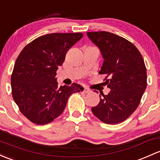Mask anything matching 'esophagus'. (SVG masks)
I'll list each match as a JSON object with an SVG mask.
<instances>
[{
	"instance_id": "1",
	"label": "esophagus",
	"mask_w": 160,
	"mask_h": 160,
	"mask_svg": "<svg viewBox=\"0 0 160 160\" xmlns=\"http://www.w3.org/2000/svg\"><path fill=\"white\" fill-rule=\"evenodd\" d=\"M83 93H90V90H89L88 88H87V87H84V89H83Z\"/></svg>"
}]
</instances>
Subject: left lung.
Returning a JSON list of instances; mask_svg holds the SVG:
<instances>
[{"label": "left lung", "instance_id": "left-lung-1", "mask_svg": "<svg viewBox=\"0 0 160 160\" xmlns=\"http://www.w3.org/2000/svg\"><path fill=\"white\" fill-rule=\"evenodd\" d=\"M89 39L99 48L103 63L99 73L109 77L105 81L110 93H101L93 113L107 124L122 122L134 112L147 88V69L143 58L131 42L107 31L87 32Z\"/></svg>", "mask_w": 160, "mask_h": 160}]
</instances>
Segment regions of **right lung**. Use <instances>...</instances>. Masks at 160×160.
Returning a JSON list of instances; mask_svg holds the SVG:
<instances>
[{
    "label": "right lung",
    "mask_w": 160,
    "mask_h": 160,
    "mask_svg": "<svg viewBox=\"0 0 160 160\" xmlns=\"http://www.w3.org/2000/svg\"><path fill=\"white\" fill-rule=\"evenodd\" d=\"M81 33H53L27 45L17 58L11 75L14 102L30 121L38 125L52 122L63 112L72 93L83 91L80 84L58 87L56 72Z\"/></svg>",
    "instance_id": "1"
}]
</instances>
